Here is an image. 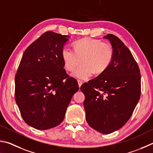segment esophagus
<instances>
[{"label": "esophagus", "instance_id": "34e87169", "mask_svg": "<svg viewBox=\"0 0 153 153\" xmlns=\"http://www.w3.org/2000/svg\"><path fill=\"white\" fill-rule=\"evenodd\" d=\"M77 82H78V85H79V87H80L82 85V82L81 81H80V80H78V81H77Z\"/></svg>", "mask_w": 153, "mask_h": 153}]
</instances>
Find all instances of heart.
Instances as JSON below:
<instances>
[{"label":"heart","instance_id":"1","mask_svg":"<svg viewBox=\"0 0 153 153\" xmlns=\"http://www.w3.org/2000/svg\"><path fill=\"white\" fill-rule=\"evenodd\" d=\"M74 52L68 48L62 50V59L66 71H72L77 79H87L93 72L100 74L106 71L112 61L114 49L111 45L100 39L85 37L74 43Z\"/></svg>","mask_w":153,"mask_h":153}]
</instances>
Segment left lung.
I'll return each mask as SVG.
<instances>
[{"label": "left lung", "instance_id": "obj_1", "mask_svg": "<svg viewBox=\"0 0 153 153\" xmlns=\"http://www.w3.org/2000/svg\"><path fill=\"white\" fill-rule=\"evenodd\" d=\"M114 49L106 71L82 84L88 124L108 134L121 128L132 116L140 97V70L130 50L112 34L103 37Z\"/></svg>", "mask_w": 153, "mask_h": 153}]
</instances>
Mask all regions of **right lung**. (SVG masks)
Returning <instances> with one entry per match:
<instances>
[{"label": "right lung", "mask_w": 153, "mask_h": 153, "mask_svg": "<svg viewBox=\"0 0 153 153\" xmlns=\"http://www.w3.org/2000/svg\"><path fill=\"white\" fill-rule=\"evenodd\" d=\"M70 37L47 31L24 52L15 75V100L27 124L39 130L63 121L76 80L64 68L62 50Z\"/></svg>", "instance_id": "1"}]
</instances>
